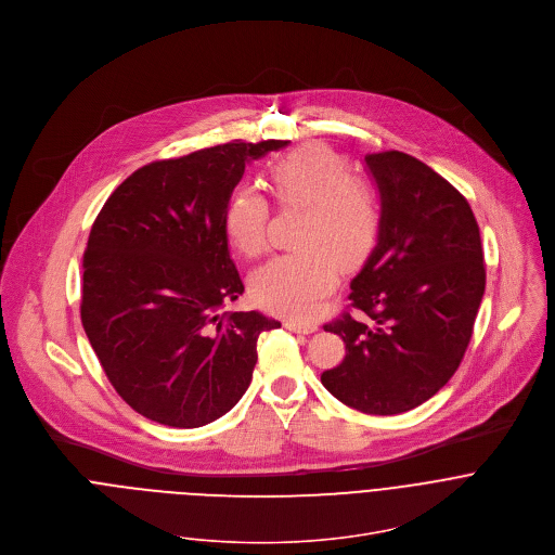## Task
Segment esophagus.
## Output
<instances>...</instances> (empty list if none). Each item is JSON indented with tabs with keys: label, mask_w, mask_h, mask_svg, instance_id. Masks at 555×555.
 <instances>
[{
	"label": "esophagus",
	"mask_w": 555,
	"mask_h": 555,
	"mask_svg": "<svg viewBox=\"0 0 555 555\" xmlns=\"http://www.w3.org/2000/svg\"><path fill=\"white\" fill-rule=\"evenodd\" d=\"M285 328L292 331V333L309 335V333H315V331H318V324H313L311 320H294V318H287V320H285Z\"/></svg>",
	"instance_id": "obj_1"
}]
</instances>
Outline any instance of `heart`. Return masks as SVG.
<instances>
[{
    "mask_svg": "<svg viewBox=\"0 0 555 555\" xmlns=\"http://www.w3.org/2000/svg\"><path fill=\"white\" fill-rule=\"evenodd\" d=\"M279 209L302 211L294 244L300 250L261 266L250 289L270 311L307 315L335 285L339 268H357L376 246L383 205L376 188L354 175L352 162L333 146L313 142L292 151L268 170ZM270 205L255 188H237L224 209L231 244L246 257L268 248Z\"/></svg>",
    "mask_w": 555,
    "mask_h": 555,
    "instance_id": "1",
    "label": "heart"
}]
</instances>
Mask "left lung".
<instances>
[{"mask_svg":"<svg viewBox=\"0 0 555 555\" xmlns=\"http://www.w3.org/2000/svg\"><path fill=\"white\" fill-rule=\"evenodd\" d=\"M365 162L380 190L383 227L350 283L348 309L324 324L344 339L346 357L322 385L361 413L398 415L430 400L459 370L485 296V250L467 198L430 166L402 151Z\"/></svg>","mask_w":555,"mask_h":555,"instance_id":"8db88e82","label":"left lung"}]
</instances>
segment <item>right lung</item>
Masks as SVG:
<instances>
[{
	"instance_id": "right-lung-1",
	"label": "right lung",
	"mask_w": 555,
	"mask_h": 555,
	"mask_svg": "<svg viewBox=\"0 0 555 555\" xmlns=\"http://www.w3.org/2000/svg\"><path fill=\"white\" fill-rule=\"evenodd\" d=\"M285 144L233 140L151 162L94 218L81 261V324L107 380L142 417L198 428L246 393L257 339L281 322L218 311L244 292L224 209L246 162Z\"/></svg>"
}]
</instances>
